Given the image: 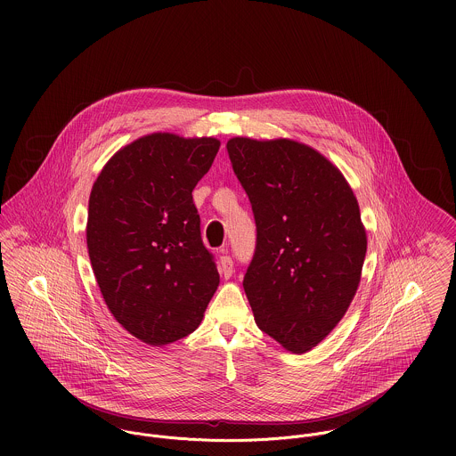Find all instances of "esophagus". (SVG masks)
<instances>
[{
  "label": "esophagus",
  "mask_w": 456,
  "mask_h": 456,
  "mask_svg": "<svg viewBox=\"0 0 456 456\" xmlns=\"http://www.w3.org/2000/svg\"><path fill=\"white\" fill-rule=\"evenodd\" d=\"M219 270H221V273L224 275V279H230L232 273H233V260H232L230 256L223 255V256L219 258Z\"/></svg>",
  "instance_id": "obj_1"
}]
</instances>
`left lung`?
Segmentation results:
<instances>
[{
	"instance_id": "left-lung-1",
	"label": "left lung",
	"mask_w": 456,
	"mask_h": 456,
	"mask_svg": "<svg viewBox=\"0 0 456 456\" xmlns=\"http://www.w3.org/2000/svg\"><path fill=\"white\" fill-rule=\"evenodd\" d=\"M226 149L258 232L244 277L255 322L286 351L307 353L344 318L362 279L358 200L342 172L302 142L233 136Z\"/></svg>"
}]
</instances>
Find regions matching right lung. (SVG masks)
<instances>
[{
	"label": "right lung",
	"mask_w": 456,
	"mask_h": 456,
	"mask_svg": "<svg viewBox=\"0 0 456 456\" xmlns=\"http://www.w3.org/2000/svg\"><path fill=\"white\" fill-rule=\"evenodd\" d=\"M219 145L151 133L121 147L93 184L86 239L96 282L116 322L149 346L195 331L219 286L191 195Z\"/></svg>",
	"instance_id": "obj_1"
}]
</instances>
